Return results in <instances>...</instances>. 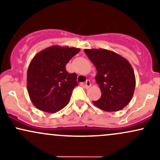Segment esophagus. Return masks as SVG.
I'll use <instances>...</instances> for the list:
<instances>
[{"label": "esophagus", "mask_w": 160, "mask_h": 160, "mask_svg": "<svg viewBox=\"0 0 160 160\" xmlns=\"http://www.w3.org/2000/svg\"><path fill=\"white\" fill-rule=\"evenodd\" d=\"M91 86H92V84H91V82L89 80H87L86 82H85V87L86 88H89Z\"/></svg>", "instance_id": "1"}]
</instances>
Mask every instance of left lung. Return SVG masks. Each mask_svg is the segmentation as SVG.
<instances>
[{
	"label": "left lung",
	"mask_w": 160,
	"mask_h": 160,
	"mask_svg": "<svg viewBox=\"0 0 160 160\" xmlns=\"http://www.w3.org/2000/svg\"><path fill=\"white\" fill-rule=\"evenodd\" d=\"M84 51L97 69L95 80L101 92V97L93 104L104 111H121L131 101L135 90V74L130 63L108 49Z\"/></svg>",
	"instance_id": "8db88e82"
}]
</instances>
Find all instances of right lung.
Here are the masks:
<instances>
[{
    "instance_id": "right-lung-1",
    "label": "right lung",
    "mask_w": 160,
    "mask_h": 160,
    "mask_svg": "<svg viewBox=\"0 0 160 160\" xmlns=\"http://www.w3.org/2000/svg\"><path fill=\"white\" fill-rule=\"evenodd\" d=\"M80 49L52 46L37 53L27 69V92L32 103L42 111L56 113L69 102L78 85L76 74L67 72L66 66Z\"/></svg>"
}]
</instances>
